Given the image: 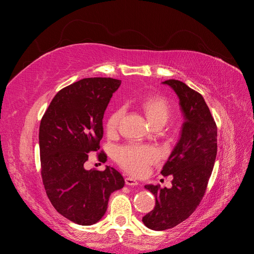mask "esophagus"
<instances>
[{
	"instance_id": "34e87169",
	"label": "esophagus",
	"mask_w": 254,
	"mask_h": 254,
	"mask_svg": "<svg viewBox=\"0 0 254 254\" xmlns=\"http://www.w3.org/2000/svg\"><path fill=\"white\" fill-rule=\"evenodd\" d=\"M125 183L130 187L139 186V181H136L134 178H132V177H127V178H125Z\"/></svg>"
}]
</instances>
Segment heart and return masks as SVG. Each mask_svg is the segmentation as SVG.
I'll list each match as a JSON object with an SVG mask.
<instances>
[{
    "instance_id": "b5f03b06",
    "label": "heart",
    "mask_w": 254,
    "mask_h": 254,
    "mask_svg": "<svg viewBox=\"0 0 254 254\" xmlns=\"http://www.w3.org/2000/svg\"><path fill=\"white\" fill-rule=\"evenodd\" d=\"M142 109L146 118L153 126L156 124H165L170 118L171 109L166 99L161 96H149L144 99ZM124 109H115L107 119L106 129L109 134L117 132ZM160 159V152L156 146L130 143L120 146L115 151L117 162L130 174L142 176L148 171L150 165Z\"/></svg>"
}]
</instances>
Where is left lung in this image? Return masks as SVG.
I'll list each match as a JSON object with an SVG mask.
<instances>
[{
	"instance_id": "obj_1",
	"label": "left lung",
	"mask_w": 254,
	"mask_h": 254,
	"mask_svg": "<svg viewBox=\"0 0 254 254\" xmlns=\"http://www.w3.org/2000/svg\"><path fill=\"white\" fill-rule=\"evenodd\" d=\"M163 83L178 95L184 122L180 140L161 171L163 176L173 175V187L145 186L155 195L156 205L142 221L156 231L174 228L193 214L204 196L217 153V126L202 95L180 80Z\"/></svg>"
}]
</instances>
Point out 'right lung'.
Segmentation results:
<instances>
[{
  "mask_svg": "<svg viewBox=\"0 0 254 254\" xmlns=\"http://www.w3.org/2000/svg\"><path fill=\"white\" fill-rule=\"evenodd\" d=\"M121 86L113 78H83L61 89L43 114L39 128L41 177L56 211L75 224L93 225L108 207L111 193L124 187L113 167L87 171L89 152L101 146L103 118ZM105 163L106 153L97 152Z\"/></svg>",
  "mask_w": 254,
  "mask_h": 254,
  "instance_id": "obj_1",
  "label": "right lung"
}]
</instances>
